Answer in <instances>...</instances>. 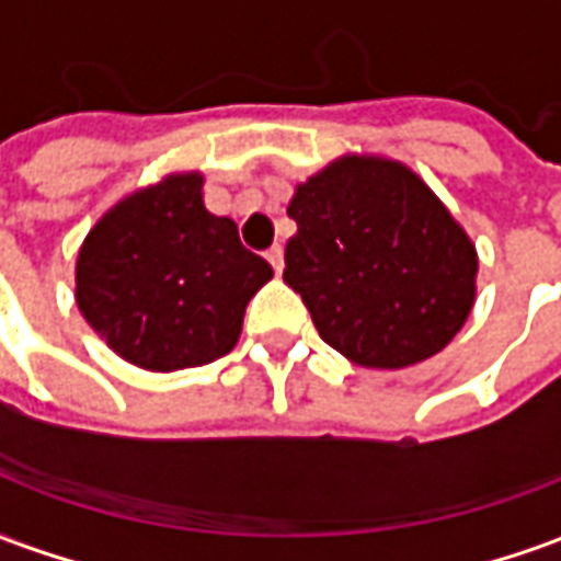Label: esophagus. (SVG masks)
Returning <instances> with one entry per match:
<instances>
[{"instance_id":"1","label":"esophagus","mask_w":561,"mask_h":561,"mask_svg":"<svg viewBox=\"0 0 561 561\" xmlns=\"http://www.w3.org/2000/svg\"><path fill=\"white\" fill-rule=\"evenodd\" d=\"M267 261H270V264H273V270H276V273H282V267H285V249H282L279 243L270 245V249H267Z\"/></svg>"}]
</instances>
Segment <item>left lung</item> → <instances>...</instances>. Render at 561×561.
Wrapping results in <instances>:
<instances>
[{
	"label": "left lung",
	"mask_w": 561,
	"mask_h": 561,
	"mask_svg": "<svg viewBox=\"0 0 561 561\" xmlns=\"http://www.w3.org/2000/svg\"><path fill=\"white\" fill-rule=\"evenodd\" d=\"M282 279L348 360L402 369L454 340L474 304L478 252L405 164L342 156L297 185Z\"/></svg>",
	"instance_id": "1"
}]
</instances>
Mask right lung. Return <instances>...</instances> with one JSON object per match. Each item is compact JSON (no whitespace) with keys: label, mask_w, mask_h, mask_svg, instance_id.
Instances as JSON below:
<instances>
[{"label":"right lung","mask_w":561,"mask_h":561,"mask_svg":"<svg viewBox=\"0 0 561 561\" xmlns=\"http://www.w3.org/2000/svg\"><path fill=\"white\" fill-rule=\"evenodd\" d=\"M201 173H171L107 209L80 245L78 309L123 360L173 373L240 340L245 304L273 267L204 207Z\"/></svg>","instance_id":"right-lung-1"}]
</instances>
